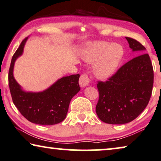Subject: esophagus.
Here are the masks:
<instances>
[{"mask_svg": "<svg viewBox=\"0 0 161 161\" xmlns=\"http://www.w3.org/2000/svg\"><path fill=\"white\" fill-rule=\"evenodd\" d=\"M80 85L81 87H85L86 86H87L90 83V80L88 78V76L86 74H82L80 78Z\"/></svg>", "mask_w": 161, "mask_h": 161, "instance_id": "1", "label": "esophagus"}]
</instances>
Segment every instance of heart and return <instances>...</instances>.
I'll return each mask as SVG.
<instances>
[{
	"label": "heart",
	"mask_w": 161,
	"mask_h": 161,
	"mask_svg": "<svg viewBox=\"0 0 161 161\" xmlns=\"http://www.w3.org/2000/svg\"><path fill=\"white\" fill-rule=\"evenodd\" d=\"M124 55L121 45L106 42L87 43L81 52L83 60L88 63H94L95 75L105 80L114 75L117 71Z\"/></svg>",
	"instance_id": "b5f03b06"
}]
</instances>
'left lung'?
<instances>
[{"label": "left lung", "instance_id": "left-lung-1", "mask_svg": "<svg viewBox=\"0 0 161 161\" xmlns=\"http://www.w3.org/2000/svg\"><path fill=\"white\" fill-rule=\"evenodd\" d=\"M125 38L133 52L142 55L126 63L108 81L97 85L96 114L101 121L113 125L136 118L147 106L153 91V68L149 55L144 53L146 48L133 38Z\"/></svg>", "mask_w": 161, "mask_h": 161}]
</instances>
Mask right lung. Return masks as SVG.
I'll return each mask as SVG.
<instances>
[{
	"label": "right lung",
	"instance_id": "right-lung-1",
	"mask_svg": "<svg viewBox=\"0 0 161 161\" xmlns=\"http://www.w3.org/2000/svg\"><path fill=\"white\" fill-rule=\"evenodd\" d=\"M28 37L14 54L8 71V85L13 103L22 116L31 123L42 125H55L64 120L70 101L80 90V74L63 76L42 92H26L14 77V65L23 53Z\"/></svg>",
	"mask_w": 161,
	"mask_h": 161
}]
</instances>
